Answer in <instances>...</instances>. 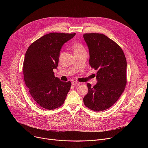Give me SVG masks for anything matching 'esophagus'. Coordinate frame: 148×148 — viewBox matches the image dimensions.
Here are the masks:
<instances>
[{
    "instance_id": "esophagus-1",
    "label": "esophagus",
    "mask_w": 148,
    "mask_h": 148,
    "mask_svg": "<svg viewBox=\"0 0 148 148\" xmlns=\"http://www.w3.org/2000/svg\"><path fill=\"white\" fill-rule=\"evenodd\" d=\"M79 84H81V83L79 82H77V81H73L72 82V85H73V86H77V85H79Z\"/></svg>"
}]
</instances>
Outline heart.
Returning a JSON list of instances; mask_svg holds the SVG:
<instances>
[{
    "label": "heart",
    "mask_w": 148,
    "mask_h": 148,
    "mask_svg": "<svg viewBox=\"0 0 148 148\" xmlns=\"http://www.w3.org/2000/svg\"><path fill=\"white\" fill-rule=\"evenodd\" d=\"M74 53H86L84 46L81 43H77L74 47Z\"/></svg>",
    "instance_id": "obj_1"
}]
</instances>
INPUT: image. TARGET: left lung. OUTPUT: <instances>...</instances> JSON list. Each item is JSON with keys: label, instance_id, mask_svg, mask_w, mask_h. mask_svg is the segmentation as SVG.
I'll use <instances>...</instances> for the list:
<instances>
[{"label": "left lung", "instance_id": "8db88e82", "mask_svg": "<svg viewBox=\"0 0 148 148\" xmlns=\"http://www.w3.org/2000/svg\"><path fill=\"white\" fill-rule=\"evenodd\" d=\"M83 37L89 49L90 65L97 71L98 82L87 83L88 91L84 103L96 111L107 110L118 100L127 83L126 60L121 47L101 33H85Z\"/></svg>", "mask_w": 148, "mask_h": 148}]
</instances>
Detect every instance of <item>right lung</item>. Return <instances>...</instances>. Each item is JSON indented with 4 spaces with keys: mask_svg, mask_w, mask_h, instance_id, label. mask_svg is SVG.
<instances>
[{
    "mask_svg": "<svg viewBox=\"0 0 148 148\" xmlns=\"http://www.w3.org/2000/svg\"><path fill=\"white\" fill-rule=\"evenodd\" d=\"M75 33H50L39 38L27 49L23 67L24 80L29 92L40 107L56 109L64 103L70 90V81L56 77L60 50Z\"/></svg>",
    "mask_w": 148,
    "mask_h": 148,
    "instance_id": "right-lung-1",
    "label": "right lung"
}]
</instances>
